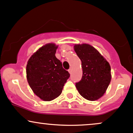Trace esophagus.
<instances>
[{
	"label": "esophagus",
	"mask_w": 133,
	"mask_h": 133,
	"mask_svg": "<svg viewBox=\"0 0 133 133\" xmlns=\"http://www.w3.org/2000/svg\"><path fill=\"white\" fill-rule=\"evenodd\" d=\"M68 71H69V73L70 74H71V71H72V69H71V68H70L69 70H68Z\"/></svg>",
	"instance_id": "esophagus-1"
}]
</instances>
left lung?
<instances>
[{
  "label": "left lung",
  "instance_id": "1",
  "mask_svg": "<svg viewBox=\"0 0 133 133\" xmlns=\"http://www.w3.org/2000/svg\"><path fill=\"white\" fill-rule=\"evenodd\" d=\"M74 50L81 60L83 71L82 77L76 83V88L83 98L96 101L103 96L111 82V66L90 44H75Z\"/></svg>",
  "mask_w": 133,
  "mask_h": 133
}]
</instances>
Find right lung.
<instances>
[{
	"label": "right lung",
	"mask_w": 133,
	"mask_h": 133,
	"mask_svg": "<svg viewBox=\"0 0 133 133\" xmlns=\"http://www.w3.org/2000/svg\"><path fill=\"white\" fill-rule=\"evenodd\" d=\"M58 46L48 43L37 50L28 62L27 80L32 91L44 101H51L62 94L69 73L55 56Z\"/></svg>",
	"instance_id": "1"
}]
</instances>
